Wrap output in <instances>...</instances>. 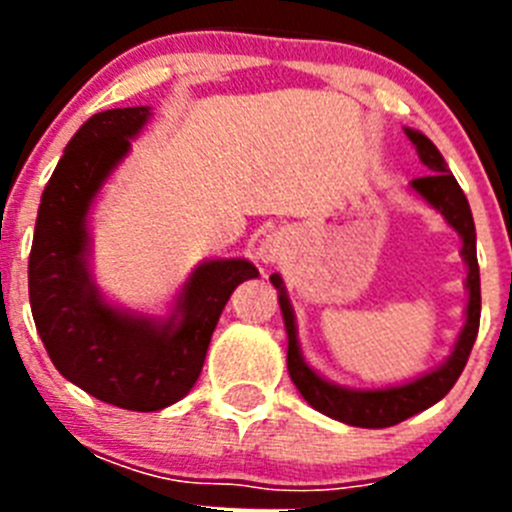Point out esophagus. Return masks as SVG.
I'll use <instances>...</instances> for the list:
<instances>
[{
  "instance_id": "obj_1",
  "label": "esophagus",
  "mask_w": 512,
  "mask_h": 512,
  "mask_svg": "<svg viewBox=\"0 0 512 512\" xmlns=\"http://www.w3.org/2000/svg\"><path fill=\"white\" fill-rule=\"evenodd\" d=\"M289 248V233L287 230H274L261 241L259 246V259L264 264H277V261L284 259V253Z\"/></svg>"
}]
</instances>
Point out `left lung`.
I'll return each instance as SVG.
<instances>
[{"label":"left lung","instance_id":"1","mask_svg":"<svg viewBox=\"0 0 512 512\" xmlns=\"http://www.w3.org/2000/svg\"><path fill=\"white\" fill-rule=\"evenodd\" d=\"M405 135L418 151L420 161L431 174L413 179L410 187L418 192L433 210L443 215V220L459 233L461 238V259L467 264V320L451 348L449 359L431 372L420 374L410 382L392 384V387H377V390H354V387H343V384L328 382L320 377L315 369L305 361L297 341V320L295 310L289 305L287 289L279 274H271V284L279 292V307H282L284 328H287V369L289 377L305 397L307 405L328 415L333 420H341L346 425L356 428H390V425L408 420L410 415L423 413L425 408L436 405L438 400L449 395V390L456 384L459 374L467 366L472 346L477 341L479 330V310H482V297H479V264H477V230H474V217L469 210V202L461 192L459 182L449 171L438 148L433 146L431 138H425L420 130L405 128Z\"/></svg>","mask_w":512,"mask_h":512}]
</instances>
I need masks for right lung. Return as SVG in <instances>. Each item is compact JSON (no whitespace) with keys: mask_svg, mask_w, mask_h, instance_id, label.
I'll return each mask as SVG.
<instances>
[{"mask_svg":"<svg viewBox=\"0 0 512 512\" xmlns=\"http://www.w3.org/2000/svg\"><path fill=\"white\" fill-rule=\"evenodd\" d=\"M151 107L89 117L63 151L40 197L27 264L38 336L63 377L122 410L153 413L182 400L205 364L225 302L259 269L246 259L194 266L166 318L107 302L92 277L89 215Z\"/></svg>","mask_w":512,"mask_h":512,"instance_id":"1","label":"right lung"}]
</instances>
